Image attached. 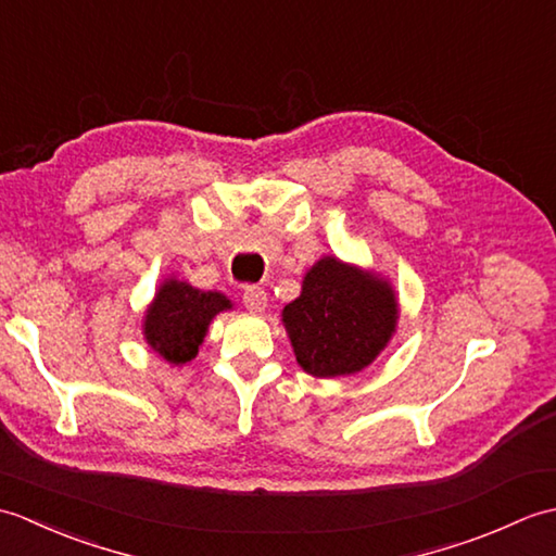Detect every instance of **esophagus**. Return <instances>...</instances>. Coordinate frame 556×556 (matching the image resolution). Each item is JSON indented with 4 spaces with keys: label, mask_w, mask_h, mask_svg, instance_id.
<instances>
[{
    "label": "esophagus",
    "mask_w": 556,
    "mask_h": 556,
    "mask_svg": "<svg viewBox=\"0 0 556 556\" xmlns=\"http://www.w3.org/2000/svg\"><path fill=\"white\" fill-rule=\"evenodd\" d=\"M243 305L251 313H263L267 308V293L260 287H245L243 289Z\"/></svg>",
    "instance_id": "1"
}]
</instances>
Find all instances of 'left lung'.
<instances>
[{
  "label": "left lung",
  "instance_id": "obj_1",
  "mask_svg": "<svg viewBox=\"0 0 556 556\" xmlns=\"http://www.w3.org/2000/svg\"><path fill=\"white\" fill-rule=\"evenodd\" d=\"M293 356L313 377H346L368 368L392 341L399 299L372 269L323 255L305 271L301 296L281 311Z\"/></svg>",
  "mask_w": 556,
  "mask_h": 556
}]
</instances>
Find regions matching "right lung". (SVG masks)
I'll use <instances>...</instances> for the list:
<instances>
[{"instance_id": "obj_1", "label": "right lung", "mask_w": 556, "mask_h": 556, "mask_svg": "<svg viewBox=\"0 0 556 556\" xmlns=\"http://www.w3.org/2000/svg\"><path fill=\"white\" fill-rule=\"evenodd\" d=\"M233 303L219 291H203L184 279L167 277L143 315L146 344L169 365H186L198 356L210 323Z\"/></svg>"}]
</instances>
